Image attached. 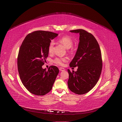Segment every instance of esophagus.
<instances>
[{
    "mask_svg": "<svg viewBox=\"0 0 122 122\" xmlns=\"http://www.w3.org/2000/svg\"><path fill=\"white\" fill-rule=\"evenodd\" d=\"M59 70H60V71H65V69H64V68H60Z\"/></svg>",
    "mask_w": 122,
    "mask_h": 122,
    "instance_id": "1",
    "label": "esophagus"
}]
</instances>
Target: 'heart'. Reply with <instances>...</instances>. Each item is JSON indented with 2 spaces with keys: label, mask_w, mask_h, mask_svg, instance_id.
Wrapping results in <instances>:
<instances>
[{
  "label": "heart",
  "mask_w": 122,
  "mask_h": 122,
  "mask_svg": "<svg viewBox=\"0 0 122 122\" xmlns=\"http://www.w3.org/2000/svg\"><path fill=\"white\" fill-rule=\"evenodd\" d=\"M60 41L61 43L63 44L64 46L67 48H70L72 47L73 44V41L72 39L68 36H62L60 39ZM54 45V41H52L49 44L48 47V51L49 53H52L53 50V47ZM67 58L65 57H56L55 58L53 61L55 64L58 65H62L64 62L66 61Z\"/></svg>",
  "instance_id": "1"
}]
</instances>
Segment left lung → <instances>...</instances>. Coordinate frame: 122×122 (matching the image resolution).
Masks as SVG:
<instances>
[{
	"mask_svg": "<svg viewBox=\"0 0 122 122\" xmlns=\"http://www.w3.org/2000/svg\"><path fill=\"white\" fill-rule=\"evenodd\" d=\"M70 32L79 34V42L71 67H78L77 71L68 70L69 89L78 95L87 93L93 88L100 76L102 68L101 52L99 44L93 35L83 29Z\"/></svg>",
	"mask_w": 122,
	"mask_h": 122,
	"instance_id": "1",
	"label": "left lung"
}]
</instances>
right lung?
I'll list each match as a JSON object with an SVG mask.
<instances>
[{
	"label": "right lung",
	"instance_id": "add662e5",
	"mask_svg": "<svg viewBox=\"0 0 122 122\" xmlns=\"http://www.w3.org/2000/svg\"><path fill=\"white\" fill-rule=\"evenodd\" d=\"M57 34L43 30L27 35L20 46L17 59L18 70L24 86L32 94L44 96L51 90L59 73L56 66L46 70L42 66L48 56L51 40Z\"/></svg>",
	"mask_w": 122,
	"mask_h": 122
}]
</instances>
